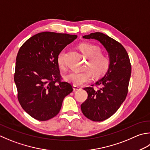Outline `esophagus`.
I'll use <instances>...</instances> for the list:
<instances>
[{"label": "esophagus", "instance_id": "obj_1", "mask_svg": "<svg viewBox=\"0 0 150 150\" xmlns=\"http://www.w3.org/2000/svg\"><path fill=\"white\" fill-rule=\"evenodd\" d=\"M81 88L80 86H73V90H80Z\"/></svg>", "mask_w": 150, "mask_h": 150}]
</instances>
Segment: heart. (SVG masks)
<instances>
[{"mask_svg":"<svg viewBox=\"0 0 150 150\" xmlns=\"http://www.w3.org/2000/svg\"><path fill=\"white\" fill-rule=\"evenodd\" d=\"M79 49L83 54L88 58L87 67L91 70L84 71H73L64 75V79L75 86H81L89 82L92 77L93 73L96 77L104 75L109 69L110 59L107 55L101 53V49L92 43H83L79 45ZM65 50L63 49L58 53L57 57L58 65L61 69L64 68Z\"/></svg>","mask_w":150,"mask_h":150,"instance_id":"heart-1","label":"heart"}]
</instances>
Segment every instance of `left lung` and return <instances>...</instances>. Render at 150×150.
Segmentation results:
<instances>
[{
	"instance_id": "obj_1",
	"label": "left lung",
	"mask_w": 150,
	"mask_h": 150,
	"mask_svg": "<svg viewBox=\"0 0 150 150\" xmlns=\"http://www.w3.org/2000/svg\"><path fill=\"white\" fill-rule=\"evenodd\" d=\"M98 40L108 53L110 66L103 77L91 87L84 88L88 98L81 105V110L87 118L102 122L112 116L124 103L128 92L131 66L127 51L121 43L101 32L83 36ZM99 86L98 90L93 86Z\"/></svg>"
}]
</instances>
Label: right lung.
Masks as SVG:
<instances>
[{
	"label": "right lung",
	"mask_w": 150,
	"mask_h": 150,
	"mask_svg": "<svg viewBox=\"0 0 150 150\" xmlns=\"http://www.w3.org/2000/svg\"><path fill=\"white\" fill-rule=\"evenodd\" d=\"M77 37L43 32L19 49L14 75L17 97L22 108L34 119L46 121L57 116L64 98L73 91L71 84L60 80L57 57Z\"/></svg>",
	"instance_id": "1"
}]
</instances>
